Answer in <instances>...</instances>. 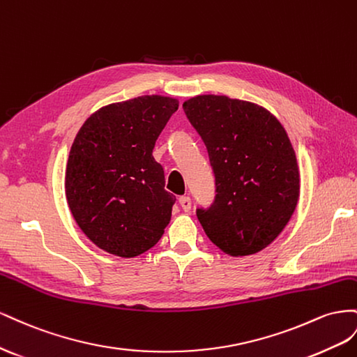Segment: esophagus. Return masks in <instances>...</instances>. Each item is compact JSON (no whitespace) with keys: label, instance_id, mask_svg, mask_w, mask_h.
I'll return each mask as SVG.
<instances>
[{"label":"esophagus","instance_id":"34e87169","mask_svg":"<svg viewBox=\"0 0 357 357\" xmlns=\"http://www.w3.org/2000/svg\"><path fill=\"white\" fill-rule=\"evenodd\" d=\"M179 205H181V208L184 209L185 212H188V211L191 209V199H190L188 196H182V197H179Z\"/></svg>","mask_w":357,"mask_h":357}]
</instances>
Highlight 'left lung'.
I'll return each instance as SVG.
<instances>
[{
	"label": "left lung",
	"instance_id": "8db88e82",
	"mask_svg": "<svg viewBox=\"0 0 357 357\" xmlns=\"http://www.w3.org/2000/svg\"><path fill=\"white\" fill-rule=\"evenodd\" d=\"M215 176V199L196 215L206 236L230 256L266 248L291 218L299 169L280 121L248 101L197 96L184 103Z\"/></svg>",
	"mask_w": 357,
	"mask_h": 357
}]
</instances>
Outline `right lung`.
I'll return each mask as SVG.
<instances>
[{"label": "right lung", "instance_id": "right-lung-1", "mask_svg": "<svg viewBox=\"0 0 357 357\" xmlns=\"http://www.w3.org/2000/svg\"><path fill=\"white\" fill-rule=\"evenodd\" d=\"M178 100L145 96L101 107L71 145L66 196L71 213L96 245L136 257L160 241L176 197L152 157Z\"/></svg>", "mask_w": 357, "mask_h": 357}]
</instances>
